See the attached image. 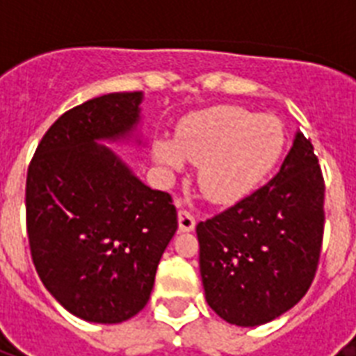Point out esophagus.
Wrapping results in <instances>:
<instances>
[{"label":"esophagus","instance_id":"34e87169","mask_svg":"<svg viewBox=\"0 0 356 356\" xmlns=\"http://www.w3.org/2000/svg\"><path fill=\"white\" fill-rule=\"evenodd\" d=\"M195 227V218L188 211H179V229L183 233H190Z\"/></svg>","mask_w":356,"mask_h":356}]
</instances>
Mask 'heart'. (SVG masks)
I'll list each match as a JSON object with an SVG mask.
<instances>
[{
	"label": "heart",
	"mask_w": 356,
	"mask_h": 356,
	"mask_svg": "<svg viewBox=\"0 0 356 356\" xmlns=\"http://www.w3.org/2000/svg\"><path fill=\"white\" fill-rule=\"evenodd\" d=\"M284 129L273 116L234 105L190 114L179 123L175 140L153 142V156L166 172L184 162L200 164L197 183L212 203H236L259 186L284 149Z\"/></svg>",
	"instance_id": "heart-1"
}]
</instances>
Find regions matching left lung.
<instances>
[{"mask_svg":"<svg viewBox=\"0 0 356 356\" xmlns=\"http://www.w3.org/2000/svg\"><path fill=\"white\" fill-rule=\"evenodd\" d=\"M325 183L301 131L270 183L195 227L207 303L222 320L257 327L301 301L323 240Z\"/></svg>","mask_w":356,"mask_h":356,"instance_id":"obj_1","label":"left lung"}]
</instances>
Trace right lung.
I'll list each match as a JSON object with an SVG mask.
<instances>
[{"label": "right lung", "instance_id": "right-lung-1", "mask_svg": "<svg viewBox=\"0 0 356 356\" xmlns=\"http://www.w3.org/2000/svg\"><path fill=\"white\" fill-rule=\"evenodd\" d=\"M142 99V92H116L70 108L47 129L27 170L33 264L47 292L85 321L122 323L138 314L177 231L172 195L151 190L99 144L133 138Z\"/></svg>", "mask_w": 356, "mask_h": 356}]
</instances>
